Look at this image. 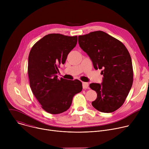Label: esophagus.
<instances>
[{
    "mask_svg": "<svg viewBox=\"0 0 149 149\" xmlns=\"http://www.w3.org/2000/svg\"><path fill=\"white\" fill-rule=\"evenodd\" d=\"M88 87H89V86H88V84L87 82H82V88L84 89H87V88H88Z\"/></svg>",
    "mask_w": 149,
    "mask_h": 149,
    "instance_id": "obj_1",
    "label": "esophagus"
}]
</instances>
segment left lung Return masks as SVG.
I'll list each match as a JSON object with an SVG mask.
<instances>
[{
    "instance_id": "8db88e82",
    "label": "left lung",
    "mask_w": 149,
    "mask_h": 149,
    "mask_svg": "<svg viewBox=\"0 0 149 149\" xmlns=\"http://www.w3.org/2000/svg\"><path fill=\"white\" fill-rule=\"evenodd\" d=\"M80 48L89 56L95 70L101 69V84L91 83L97 99L92 105L102 113H112L123 104L133 81L130 55L124 44L104 32L98 31L78 36Z\"/></svg>"
}]
</instances>
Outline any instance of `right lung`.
Instances as JSON below:
<instances>
[{"label":"right lung","mask_w":149,"mask_h":149,"mask_svg":"<svg viewBox=\"0 0 149 149\" xmlns=\"http://www.w3.org/2000/svg\"><path fill=\"white\" fill-rule=\"evenodd\" d=\"M77 36L48 34L32 47L28 57V76L32 91L47 112L60 114L67 111L74 96L82 90L78 80L58 78V67L65 62L76 46Z\"/></svg>","instance_id":"obj_1"}]
</instances>
